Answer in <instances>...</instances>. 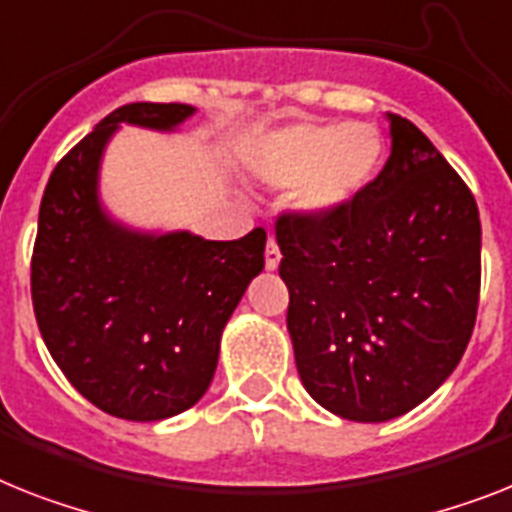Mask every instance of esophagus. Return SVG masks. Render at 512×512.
<instances>
[{
  "label": "esophagus",
  "instance_id": "esophagus-1",
  "mask_svg": "<svg viewBox=\"0 0 512 512\" xmlns=\"http://www.w3.org/2000/svg\"><path fill=\"white\" fill-rule=\"evenodd\" d=\"M280 259H282L280 248H277V243H274V238H269V243H266V251H264L266 269H269V272H274V269L280 266Z\"/></svg>",
  "mask_w": 512,
  "mask_h": 512
}]
</instances>
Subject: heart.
<instances>
[{"label": "heart", "instance_id": "1", "mask_svg": "<svg viewBox=\"0 0 512 512\" xmlns=\"http://www.w3.org/2000/svg\"><path fill=\"white\" fill-rule=\"evenodd\" d=\"M382 151L369 122L303 120L259 138L248 172L269 188H293V209L303 217H329L374 183Z\"/></svg>", "mask_w": 512, "mask_h": 512}]
</instances>
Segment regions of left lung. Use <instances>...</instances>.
I'll list each match as a JSON object with an SVG mask.
<instances>
[{"label":"left lung","mask_w":512,"mask_h":512,"mask_svg":"<svg viewBox=\"0 0 512 512\" xmlns=\"http://www.w3.org/2000/svg\"><path fill=\"white\" fill-rule=\"evenodd\" d=\"M387 120L390 159L356 201L329 217L277 219L303 387L363 424L413 411L453 374L481 285L471 190L411 120Z\"/></svg>","instance_id":"1"}]
</instances>
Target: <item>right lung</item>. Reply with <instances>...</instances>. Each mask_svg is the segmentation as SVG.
<instances>
[{
	"instance_id": "add662e5",
	"label": "right lung",
	"mask_w": 512,
	"mask_h": 512,
	"mask_svg": "<svg viewBox=\"0 0 512 512\" xmlns=\"http://www.w3.org/2000/svg\"><path fill=\"white\" fill-rule=\"evenodd\" d=\"M193 114L151 101L114 109L62 156L38 211L31 293L41 337L83 398L128 421H162L204 398L222 329L264 269L261 227L240 240L143 232L101 204V159L120 125L172 133Z\"/></svg>"
}]
</instances>
